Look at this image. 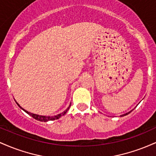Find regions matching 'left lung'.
I'll use <instances>...</instances> for the list:
<instances>
[{
    "label": "left lung",
    "instance_id": "1",
    "mask_svg": "<svg viewBox=\"0 0 156 156\" xmlns=\"http://www.w3.org/2000/svg\"><path fill=\"white\" fill-rule=\"evenodd\" d=\"M133 110H131V111H130V112H129L126 113V114H122V115H120V117H124V116H126V115H128V114H130V112H132V111H133Z\"/></svg>",
    "mask_w": 156,
    "mask_h": 156
}]
</instances>
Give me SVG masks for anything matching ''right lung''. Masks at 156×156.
I'll list each match as a JSON object with an SVG mask.
<instances>
[{
  "label": "right lung",
  "mask_w": 156,
  "mask_h": 156,
  "mask_svg": "<svg viewBox=\"0 0 156 156\" xmlns=\"http://www.w3.org/2000/svg\"><path fill=\"white\" fill-rule=\"evenodd\" d=\"M16 103H17V105H18V106L20 107V108L21 109H22V110L24 111L25 112L27 113V114H29L30 116H31L32 117L34 118V119H37V120L41 121V122H48V121L55 120V119H59L60 117H62V116H64V114H65L67 112V111L69 110V107H70V105H71V103H70V105H69V106L68 107V108H67V109H66V110L64 111V112H63L62 113H61V114H57V115H55V116H43V115H39V114H33V113H31V112H28V111L25 110L24 108H22V107H21L20 105L18 104V103H17V102H16Z\"/></svg>",
  "instance_id": "right-lung-1"
}]
</instances>
